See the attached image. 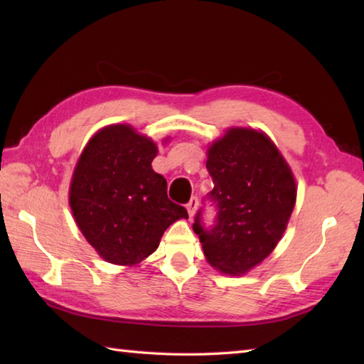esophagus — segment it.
Returning a JSON list of instances; mask_svg holds the SVG:
<instances>
[{
	"label": "esophagus",
	"mask_w": 364,
	"mask_h": 364,
	"mask_svg": "<svg viewBox=\"0 0 364 364\" xmlns=\"http://www.w3.org/2000/svg\"><path fill=\"white\" fill-rule=\"evenodd\" d=\"M197 208H198V198L197 197H192L189 200V203H188V213H189L191 218H194Z\"/></svg>",
	"instance_id": "obj_1"
}]
</instances>
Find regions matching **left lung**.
Segmentation results:
<instances>
[{
  "label": "left lung",
  "mask_w": 364,
  "mask_h": 364,
  "mask_svg": "<svg viewBox=\"0 0 364 364\" xmlns=\"http://www.w3.org/2000/svg\"><path fill=\"white\" fill-rule=\"evenodd\" d=\"M206 168L214 183L208 198L218 214L206 228L200 210L192 228L213 267L245 274L282 239L296 205V181L272 141L252 128H230L213 142Z\"/></svg>",
  "instance_id": "left-lung-1"
}]
</instances>
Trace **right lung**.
<instances>
[{"label": "right lung", "mask_w": 364, "mask_h": 364, "mask_svg": "<svg viewBox=\"0 0 364 364\" xmlns=\"http://www.w3.org/2000/svg\"><path fill=\"white\" fill-rule=\"evenodd\" d=\"M158 146L129 125H111L90 139L75 167L70 208L81 233L107 262L134 266L158 249L184 206L167 197L166 178L151 161Z\"/></svg>", "instance_id": "add662e5"}]
</instances>
